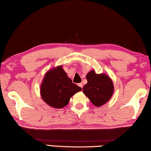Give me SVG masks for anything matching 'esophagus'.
<instances>
[{
	"label": "esophagus",
	"instance_id": "obj_1",
	"mask_svg": "<svg viewBox=\"0 0 151 151\" xmlns=\"http://www.w3.org/2000/svg\"><path fill=\"white\" fill-rule=\"evenodd\" d=\"M78 85L80 86V87L83 88V83H79V84H78Z\"/></svg>",
	"mask_w": 151,
	"mask_h": 151
}]
</instances>
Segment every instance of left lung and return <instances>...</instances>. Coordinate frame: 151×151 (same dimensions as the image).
I'll return each instance as SVG.
<instances>
[{
	"label": "left lung",
	"instance_id": "1",
	"mask_svg": "<svg viewBox=\"0 0 151 151\" xmlns=\"http://www.w3.org/2000/svg\"><path fill=\"white\" fill-rule=\"evenodd\" d=\"M87 83L83 86V93L94 106L100 107L108 102L114 93V85L109 76L104 73L96 74L92 70L86 76Z\"/></svg>",
	"mask_w": 151,
	"mask_h": 151
}]
</instances>
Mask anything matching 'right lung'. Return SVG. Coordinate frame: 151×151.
<instances>
[{"mask_svg": "<svg viewBox=\"0 0 151 151\" xmlns=\"http://www.w3.org/2000/svg\"><path fill=\"white\" fill-rule=\"evenodd\" d=\"M82 88L68 77L62 65L56 66L45 73L40 85L41 98L48 106L62 109L67 105L70 99Z\"/></svg>", "mask_w": 151, "mask_h": 151, "instance_id": "add662e5", "label": "right lung"}]
</instances>
